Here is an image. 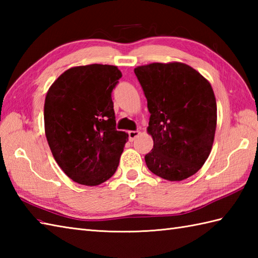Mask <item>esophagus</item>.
<instances>
[{
    "label": "esophagus",
    "instance_id": "esophagus-1",
    "mask_svg": "<svg viewBox=\"0 0 258 258\" xmlns=\"http://www.w3.org/2000/svg\"><path fill=\"white\" fill-rule=\"evenodd\" d=\"M140 134H141L140 131H130V132H128V139H130V141H134Z\"/></svg>",
    "mask_w": 258,
    "mask_h": 258
}]
</instances>
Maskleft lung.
I'll list each match as a JSON object with an SVG mask.
<instances>
[{"mask_svg": "<svg viewBox=\"0 0 258 258\" xmlns=\"http://www.w3.org/2000/svg\"><path fill=\"white\" fill-rule=\"evenodd\" d=\"M151 113L147 132L152 151L150 171L176 182L194 175L212 151L217 106L212 86L189 65L152 63L134 70Z\"/></svg>", "mask_w": 258, "mask_h": 258, "instance_id": "1", "label": "left lung"}]
</instances>
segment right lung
Listing matches in <instances>:
<instances>
[{"label": "right lung", "instance_id": "add662e5", "mask_svg": "<svg viewBox=\"0 0 258 258\" xmlns=\"http://www.w3.org/2000/svg\"><path fill=\"white\" fill-rule=\"evenodd\" d=\"M122 78L113 65L65 71L47 91L44 125L58 166L74 182L96 186L116 172L128 134L117 131L112 91Z\"/></svg>", "mask_w": 258, "mask_h": 258}]
</instances>
